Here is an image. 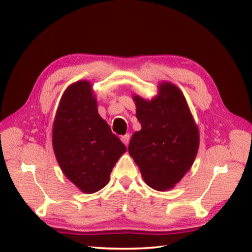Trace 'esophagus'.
Here are the masks:
<instances>
[{
  "mask_svg": "<svg viewBox=\"0 0 252 252\" xmlns=\"http://www.w3.org/2000/svg\"><path fill=\"white\" fill-rule=\"evenodd\" d=\"M121 141H122V143L123 144H125V145L126 146H127V145H129V142H130V134H126V135H122L121 137Z\"/></svg>",
  "mask_w": 252,
  "mask_h": 252,
  "instance_id": "obj_1",
  "label": "esophagus"
}]
</instances>
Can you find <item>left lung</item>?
Returning <instances> with one entry per match:
<instances>
[{"instance_id":"8db88e82","label":"left lung","mask_w":252,"mask_h":252,"mask_svg":"<svg viewBox=\"0 0 252 252\" xmlns=\"http://www.w3.org/2000/svg\"><path fill=\"white\" fill-rule=\"evenodd\" d=\"M151 101L134 96L142 130L132 135L129 154L153 189H172L191 167L199 145L198 127L186 99L171 83Z\"/></svg>"}]
</instances>
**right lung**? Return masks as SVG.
Here are the masks:
<instances>
[{
  "label": "right lung",
  "instance_id": "add662e5",
  "mask_svg": "<svg viewBox=\"0 0 252 252\" xmlns=\"http://www.w3.org/2000/svg\"><path fill=\"white\" fill-rule=\"evenodd\" d=\"M53 147L63 174L84 192L108 183L126 148L98 115L91 84L79 81L63 93L53 126Z\"/></svg>",
  "mask_w": 252,
  "mask_h": 252
}]
</instances>
